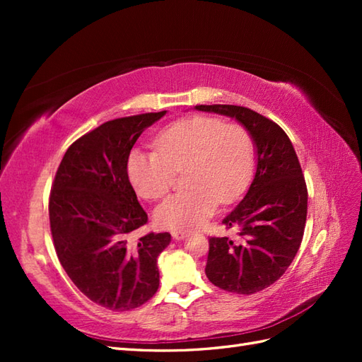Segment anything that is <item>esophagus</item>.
Returning <instances> with one entry per match:
<instances>
[{"label":"esophagus","mask_w":362,"mask_h":362,"mask_svg":"<svg viewBox=\"0 0 362 362\" xmlns=\"http://www.w3.org/2000/svg\"><path fill=\"white\" fill-rule=\"evenodd\" d=\"M187 236H188V233L183 232V230H175V232H173V238H174V240H177V241L185 240Z\"/></svg>","instance_id":"34e87169"}]
</instances>
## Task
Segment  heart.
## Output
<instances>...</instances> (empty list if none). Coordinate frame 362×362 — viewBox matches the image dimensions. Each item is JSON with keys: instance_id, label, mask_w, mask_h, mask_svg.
I'll return each instance as SVG.
<instances>
[{"instance_id": "heart-1", "label": "heart", "mask_w": 362, "mask_h": 362, "mask_svg": "<svg viewBox=\"0 0 362 362\" xmlns=\"http://www.w3.org/2000/svg\"><path fill=\"white\" fill-rule=\"evenodd\" d=\"M156 151L134 149L127 174L143 199L163 197L183 171L188 189L169 196L156 210L158 226L193 230L210 218L218 205L233 202L250 180L255 148L247 129L226 124L221 118L193 117L175 122L156 140Z\"/></svg>"}]
</instances>
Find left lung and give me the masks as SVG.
Segmentation results:
<instances>
[{
	"label": "left lung",
	"mask_w": 362,
	"mask_h": 362,
	"mask_svg": "<svg viewBox=\"0 0 362 362\" xmlns=\"http://www.w3.org/2000/svg\"><path fill=\"white\" fill-rule=\"evenodd\" d=\"M196 110L235 118L247 129L257 151V171L243 201L222 224L238 227L240 240L210 238L205 274L235 294L271 286L294 259L303 238L308 191L297 153L274 121L241 105H196Z\"/></svg>",
	"instance_id": "left-lung-1"
}]
</instances>
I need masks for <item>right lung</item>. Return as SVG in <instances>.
Returning a JSON list of instances; mask_svg holds the SVG:
<instances>
[{
    "mask_svg": "<svg viewBox=\"0 0 362 362\" xmlns=\"http://www.w3.org/2000/svg\"><path fill=\"white\" fill-rule=\"evenodd\" d=\"M166 110L107 121L76 140L60 161L49 196V224L60 264L91 302L112 311L138 308L156 294L157 258L169 233H148L129 182L127 160L146 129Z\"/></svg>",
    "mask_w": 362,
    "mask_h": 362,
    "instance_id": "obj_1",
    "label": "right lung"
}]
</instances>
